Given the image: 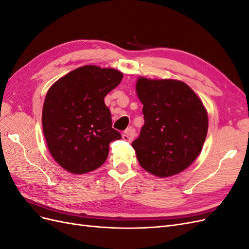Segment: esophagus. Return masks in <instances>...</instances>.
I'll return each mask as SVG.
<instances>
[{
  "label": "esophagus",
  "mask_w": 249,
  "mask_h": 249,
  "mask_svg": "<svg viewBox=\"0 0 249 249\" xmlns=\"http://www.w3.org/2000/svg\"><path fill=\"white\" fill-rule=\"evenodd\" d=\"M134 136H135V130L133 129L132 126H130L129 129H126V130L124 132V134H123V139L125 140V141L131 142V141L133 140Z\"/></svg>",
  "instance_id": "1"
}]
</instances>
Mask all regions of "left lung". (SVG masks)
Wrapping results in <instances>:
<instances>
[{"mask_svg": "<svg viewBox=\"0 0 249 249\" xmlns=\"http://www.w3.org/2000/svg\"><path fill=\"white\" fill-rule=\"evenodd\" d=\"M136 91L144 115L132 143L143 169L158 178L182 172L200 154L208 133V113L199 97L182 81L141 77Z\"/></svg>", "mask_w": 249, "mask_h": 249, "instance_id": "8db88e82", "label": "left lung"}]
</instances>
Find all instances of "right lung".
<instances>
[{"mask_svg":"<svg viewBox=\"0 0 249 249\" xmlns=\"http://www.w3.org/2000/svg\"><path fill=\"white\" fill-rule=\"evenodd\" d=\"M123 80L114 69L85 65L51 86L42 109V129L54 160L65 170L83 175L106 161L109 144L122 135L112 127L104 99Z\"/></svg>","mask_w":249,"mask_h":249,"instance_id":"right-lung-1","label":"right lung"}]
</instances>
